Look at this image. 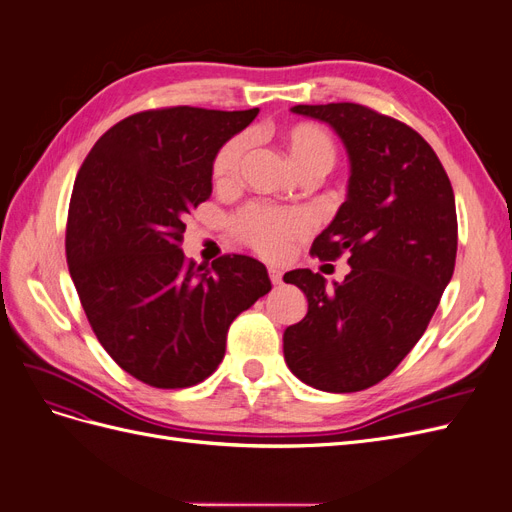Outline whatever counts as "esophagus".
Returning a JSON list of instances; mask_svg holds the SVG:
<instances>
[{
    "instance_id": "esophagus-1",
    "label": "esophagus",
    "mask_w": 512,
    "mask_h": 512,
    "mask_svg": "<svg viewBox=\"0 0 512 512\" xmlns=\"http://www.w3.org/2000/svg\"><path fill=\"white\" fill-rule=\"evenodd\" d=\"M282 275H284V273H282L280 269H275V267L269 269V277H271V284H273V286L282 284Z\"/></svg>"
}]
</instances>
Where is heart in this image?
<instances>
[{
  "label": "heart",
  "mask_w": 512,
  "mask_h": 512,
  "mask_svg": "<svg viewBox=\"0 0 512 512\" xmlns=\"http://www.w3.org/2000/svg\"><path fill=\"white\" fill-rule=\"evenodd\" d=\"M284 143L299 173H305V170L327 173L337 160L333 136L316 123H294L284 132ZM247 147H250V136L237 134L218 149L213 158L215 183L228 185L237 181ZM309 228H312V220L301 209H271L254 205L243 209L235 218L237 237L267 258L284 256L288 252V243L307 235Z\"/></svg>",
  "instance_id": "obj_1"
}]
</instances>
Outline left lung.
<instances>
[{
    "label": "left lung",
    "mask_w": 512,
    "mask_h": 512,
    "mask_svg": "<svg viewBox=\"0 0 512 512\" xmlns=\"http://www.w3.org/2000/svg\"><path fill=\"white\" fill-rule=\"evenodd\" d=\"M290 111L329 123L348 151L346 203L312 254L335 260L346 252L350 273L333 286L309 269L284 275L307 297L305 318L284 331V359L314 389L363 391L404 361L451 282L453 185L425 138L393 117L354 102Z\"/></svg>",
    "instance_id": "left-lung-1"
}]
</instances>
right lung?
I'll list each match as a JSON object with an SVG mask.
<instances>
[{"label": "right lung", "instance_id": "right-lung-1", "mask_svg": "<svg viewBox=\"0 0 512 512\" xmlns=\"http://www.w3.org/2000/svg\"><path fill=\"white\" fill-rule=\"evenodd\" d=\"M250 111L170 106L121 119L89 151L68 209L66 256L87 320L130 376L185 389L224 359L226 333L271 290L262 262L183 256L185 218L211 196L218 149Z\"/></svg>", "mask_w": 512, "mask_h": 512}]
</instances>
